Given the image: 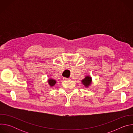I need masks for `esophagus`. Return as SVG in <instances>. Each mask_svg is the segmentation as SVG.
<instances>
[{
    "instance_id": "1",
    "label": "esophagus",
    "mask_w": 133,
    "mask_h": 133,
    "mask_svg": "<svg viewBox=\"0 0 133 133\" xmlns=\"http://www.w3.org/2000/svg\"><path fill=\"white\" fill-rule=\"evenodd\" d=\"M63 79H64V80H65V81H68V80L70 79L68 78H65V77H64Z\"/></svg>"
}]
</instances>
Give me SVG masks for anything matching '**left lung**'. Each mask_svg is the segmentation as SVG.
Instances as JSON below:
<instances>
[{
  "mask_svg": "<svg viewBox=\"0 0 133 133\" xmlns=\"http://www.w3.org/2000/svg\"><path fill=\"white\" fill-rule=\"evenodd\" d=\"M82 83L85 87L88 88L92 83L91 77L89 76H86L85 78L82 81Z\"/></svg>",
  "mask_w": 133,
  "mask_h": 133,
  "instance_id": "left-lung-1",
  "label": "left lung"
}]
</instances>
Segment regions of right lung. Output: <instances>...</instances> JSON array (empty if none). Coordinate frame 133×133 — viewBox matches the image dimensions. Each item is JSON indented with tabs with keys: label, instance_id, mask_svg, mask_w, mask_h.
<instances>
[{
	"label": "right lung",
	"instance_id": "right-lung-1",
	"mask_svg": "<svg viewBox=\"0 0 133 133\" xmlns=\"http://www.w3.org/2000/svg\"><path fill=\"white\" fill-rule=\"evenodd\" d=\"M48 83L50 87H51L56 84V81L52 78H49V79H48Z\"/></svg>",
	"mask_w": 133,
	"mask_h": 133
}]
</instances>
